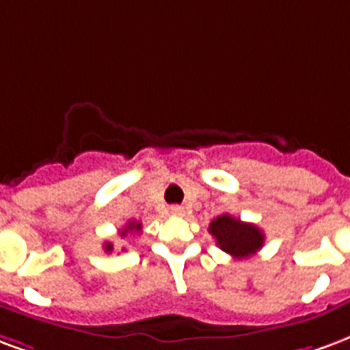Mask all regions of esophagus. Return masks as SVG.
I'll return each mask as SVG.
<instances>
[{"mask_svg": "<svg viewBox=\"0 0 350 350\" xmlns=\"http://www.w3.org/2000/svg\"><path fill=\"white\" fill-rule=\"evenodd\" d=\"M170 211H172V214H175V216H183V214H185V208L180 205H173Z\"/></svg>", "mask_w": 350, "mask_h": 350, "instance_id": "1", "label": "esophagus"}]
</instances>
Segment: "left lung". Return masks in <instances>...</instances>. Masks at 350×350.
Returning <instances> with one entry per match:
<instances>
[{
	"label": "left lung",
	"instance_id": "8db88e82",
	"mask_svg": "<svg viewBox=\"0 0 350 350\" xmlns=\"http://www.w3.org/2000/svg\"><path fill=\"white\" fill-rule=\"evenodd\" d=\"M208 233L216 239V244L234 259H244L257 254L262 248L265 234L254 224H244L231 214H221L208 226Z\"/></svg>",
	"mask_w": 350,
	"mask_h": 350
}]
</instances>
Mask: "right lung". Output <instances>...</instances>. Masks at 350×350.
Listing matches in <instances>:
<instances>
[{"mask_svg": "<svg viewBox=\"0 0 350 350\" xmlns=\"http://www.w3.org/2000/svg\"><path fill=\"white\" fill-rule=\"evenodd\" d=\"M139 229H142V224H139V221H129V224L121 229V237H126V234L132 233V231H139ZM111 250H113V244H111V242H106V244H104V252H111Z\"/></svg>", "mask_w": 350, "mask_h": 350, "instance_id": "add662e5", "label": "right lung"}]
</instances>
